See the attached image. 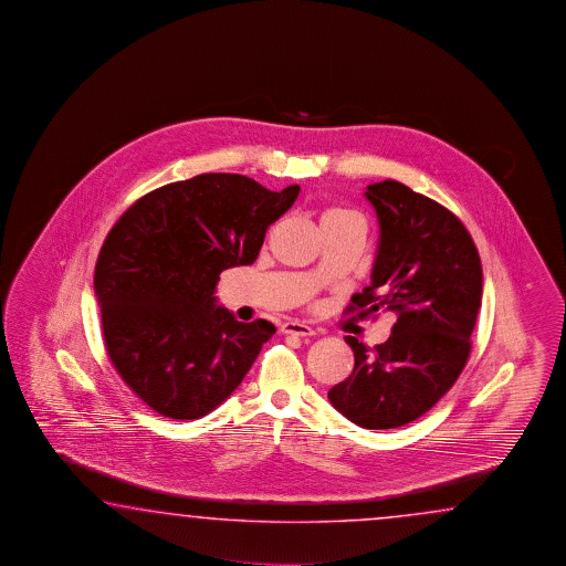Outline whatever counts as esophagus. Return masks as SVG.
Returning a JSON list of instances; mask_svg holds the SVG:
<instances>
[{"instance_id":"34e87169","label":"esophagus","mask_w":566,"mask_h":566,"mask_svg":"<svg viewBox=\"0 0 566 566\" xmlns=\"http://www.w3.org/2000/svg\"><path fill=\"white\" fill-rule=\"evenodd\" d=\"M281 329H283L285 334H291V336H315V329H313V327H310V325L300 324V322H287V324L281 325Z\"/></svg>"}]
</instances>
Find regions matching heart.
I'll return each instance as SVG.
<instances>
[{
	"label": "heart",
	"instance_id": "obj_1",
	"mask_svg": "<svg viewBox=\"0 0 566 566\" xmlns=\"http://www.w3.org/2000/svg\"><path fill=\"white\" fill-rule=\"evenodd\" d=\"M332 214H346V212H332ZM329 217V214H327Z\"/></svg>",
	"mask_w": 566,
	"mask_h": 566
}]
</instances>
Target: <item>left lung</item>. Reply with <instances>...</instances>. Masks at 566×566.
<instances>
[{
    "mask_svg": "<svg viewBox=\"0 0 566 566\" xmlns=\"http://www.w3.org/2000/svg\"><path fill=\"white\" fill-rule=\"evenodd\" d=\"M380 239L373 283L349 312L397 313L385 344L346 336L354 370L327 398L364 429H397L422 417L455 385L481 307L480 253L451 210L400 181L370 184Z\"/></svg>",
    "mask_w": 566,
    "mask_h": 566,
    "instance_id": "obj_1",
    "label": "left lung"
}]
</instances>
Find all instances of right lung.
<instances>
[{"label": "right lung", "mask_w": 566, "mask_h": 566, "mask_svg": "<svg viewBox=\"0 0 566 566\" xmlns=\"http://www.w3.org/2000/svg\"><path fill=\"white\" fill-rule=\"evenodd\" d=\"M300 186L200 174L145 193L115 222L95 266L108 358L147 407L178 421L217 409L277 329L217 305L218 279L251 265Z\"/></svg>", "instance_id": "add662e5"}]
</instances>
